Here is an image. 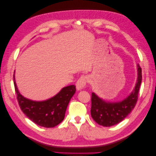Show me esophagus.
I'll return each instance as SVG.
<instances>
[{
  "label": "esophagus",
  "instance_id": "obj_1",
  "mask_svg": "<svg viewBox=\"0 0 156 156\" xmlns=\"http://www.w3.org/2000/svg\"><path fill=\"white\" fill-rule=\"evenodd\" d=\"M88 82V77L87 75H82L76 83V87L77 90H81L84 87Z\"/></svg>",
  "mask_w": 156,
  "mask_h": 156
}]
</instances>
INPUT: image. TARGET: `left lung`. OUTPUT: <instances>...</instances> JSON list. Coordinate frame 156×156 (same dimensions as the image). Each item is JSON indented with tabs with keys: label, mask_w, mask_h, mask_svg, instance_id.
Segmentation results:
<instances>
[{
	"label": "left lung",
	"mask_w": 156,
	"mask_h": 156,
	"mask_svg": "<svg viewBox=\"0 0 156 156\" xmlns=\"http://www.w3.org/2000/svg\"><path fill=\"white\" fill-rule=\"evenodd\" d=\"M138 78L135 89L123 101L105 102L94 92L92 93L91 116L99 125L110 127L120 123L133 109L138 100V94L142 81V69L137 64Z\"/></svg>",
	"instance_id": "left-lung-1"
}]
</instances>
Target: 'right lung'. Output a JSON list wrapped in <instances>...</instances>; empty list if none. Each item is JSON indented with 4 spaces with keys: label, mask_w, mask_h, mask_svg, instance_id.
<instances>
[{
    "label": "right lung",
    "mask_w": 156,
    "mask_h": 156,
    "mask_svg": "<svg viewBox=\"0 0 156 156\" xmlns=\"http://www.w3.org/2000/svg\"><path fill=\"white\" fill-rule=\"evenodd\" d=\"M13 75L17 99L23 112L36 124L41 127H54L62 122L68 103L76 91V87L69 85L48 100L34 101L23 97L18 91Z\"/></svg>",
    "instance_id": "1"
}]
</instances>
